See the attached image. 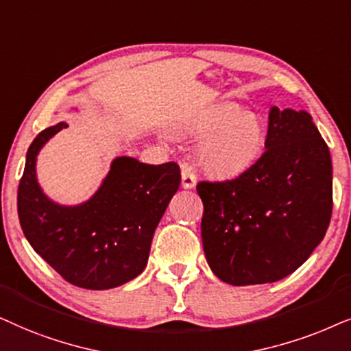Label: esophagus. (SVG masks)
Wrapping results in <instances>:
<instances>
[{"instance_id": "obj_1", "label": "esophagus", "mask_w": 351, "mask_h": 351, "mask_svg": "<svg viewBox=\"0 0 351 351\" xmlns=\"http://www.w3.org/2000/svg\"><path fill=\"white\" fill-rule=\"evenodd\" d=\"M181 186L184 189H191L195 186V175L189 167L181 168Z\"/></svg>"}]
</instances>
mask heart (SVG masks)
Wrapping results in <instances>:
<instances>
[{
	"label": "heart",
	"instance_id": "b5f03b06",
	"mask_svg": "<svg viewBox=\"0 0 351 351\" xmlns=\"http://www.w3.org/2000/svg\"><path fill=\"white\" fill-rule=\"evenodd\" d=\"M204 136L197 160L204 171L217 178L241 175L254 163L266 143V125L255 112H242L236 104L215 107L191 127Z\"/></svg>",
	"mask_w": 351,
	"mask_h": 351
}]
</instances>
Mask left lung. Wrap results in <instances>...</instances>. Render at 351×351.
<instances>
[{"instance_id":"obj_1","label":"left lung","mask_w":351,"mask_h":351,"mask_svg":"<svg viewBox=\"0 0 351 351\" xmlns=\"http://www.w3.org/2000/svg\"><path fill=\"white\" fill-rule=\"evenodd\" d=\"M266 151L239 176L199 181L210 268L232 286L276 282L324 239L332 215V162L306 110L269 112Z\"/></svg>"}]
</instances>
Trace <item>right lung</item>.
<instances>
[{"mask_svg":"<svg viewBox=\"0 0 351 351\" xmlns=\"http://www.w3.org/2000/svg\"><path fill=\"white\" fill-rule=\"evenodd\" d=\"M65 127L60 121L43 130L27 151L19 221L34 250L67 282L90 291L121 286L146 268L154 231L180 188V167L119 157L88 202L62 207L41 193L35 162L43 144Z\"/></svg>","mask_w":351,"mask_h":351,"instance_id":"1","label":"right lung"}]
</instances>
